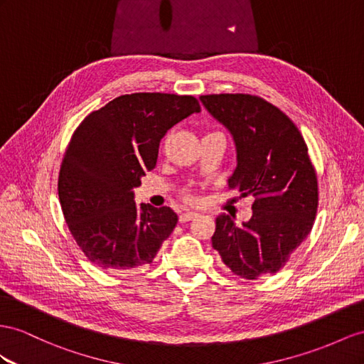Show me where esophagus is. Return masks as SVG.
<instances>
[{"mask_svg": "<svg viewBox=\"0 0 364 364\" xmlns=\"http://www.w3.org/2000/svg\"><path fill=\"white\" fill-rule=\"evenodd\" d=\"M195 217H197V213L192 212V210H186V212H183L181 215H180V221H181V223H186V221H191V220L195 218Z\"/></svg>", "mask_w": 364, "mask_h": 364, "instance_id": "obj_1", "label": "esophagus"}]
</instances>
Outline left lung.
Here are the masks:
<instances>
[{"label": "left lung", "mask_w": 364, "mask_h": 364, "mask_svg": "<svg viewBox=\"0 0 364 364\" xmlns=\"http://www.w3.org/2000/svg\"><path fill=\"white\" fill-rule=\"evenodd\" d=\"M235 143L237 167L228 186L254 197L252 217L238 226L217 217L212 246L232 272L255 279L282 269L314 226L316 173L300 130L278 107L246 93L200 97Z\"/></svg>", "instance_id": "left-lung-1"}]
</instances>
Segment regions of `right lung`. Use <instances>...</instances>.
I'll return each mask as SVG.
<instances>
[{"mask_svg": "<svg viewBox=\"0 0 364 364\" xmlns=\"http://www.w3.org/2000/svg\"><path fill=\"white\" fill-rule=\"evenodd\" d=\"M201 110L197 98L130 93L92 112L64 154L58 197L72 237L106 271L151 264L178 217L171 208L136 206L134 188L156 164L167 130Z\"/></svg>", "mask_w": 364, "mask_h": 364, "instance_id": "obj_1", "label": "right lung"}]
</instances>
